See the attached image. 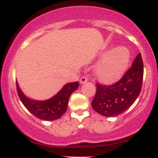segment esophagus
I'll use <instances>...</instances> for the list:
<instances>
[{
  "instance_id": "esophagus-1",
  "label": "esophagus",
  "mask_w": 158,
  "mask_h": 158,
  "mask_svg": "<svg viewBox=\"0 0 158 158\" xmlns=\"http://www.w3.org/2000/svg\"><path fill=\"white\" fill-rule=\"evenodd\" d=\"M87 81H88V78H87L85 76H82V77L80 78V79H79V82H80L81 84L84 83V82H87Z\"/></svg>"
}]
</instances>
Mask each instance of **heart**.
I'll list each match as a JSON object with an SVG mask.
<instances>
[{"mask_svg":"<svg viewBox=\"0 0 158 158\" xmlns=\"http://www.w3.org/2000/svg\"><path fill=\"white\" fill-rule=\"evenodd\" d=\"M104 58L97 65L95 75L104 83H110L123 75L130 61V52L124 47L109 49L102 54Z\"/></svg>","mask_w":158,"mask_h":158,"instance_id":"1","label":"heart"}]
</instances>
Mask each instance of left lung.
<instances>
[{"mask_svg": "<svg viewBox=\"0 0 158 158\" xmlns=\"http://www.w3.org/2000/svg\"><path fill=\"white\" fill-rule=\"evenodd\" d=\"M144 65L138 53L131 67L122 79L109 85L96 83V93L92 107L105 117H114L122 114L132 106L141 91Z\"/></svg>", "mask_w": 158, "mask_h": 158, "instance_id": "1", "label": "left lung"}]
</instances>
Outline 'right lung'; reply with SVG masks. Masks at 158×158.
<instances>
[{
	"label": "right lung",
	"mask_w": 158,
	"mask_h": 158,
	"mask_svg": "<svg viewBox=\"0 0 158 158\" xmlns=\"http://www.w3.org/2000/svg\"><path fill=\"white\" fill-rule=\"evenodd\" d=\"M79 87V82L66 84L56 95L45 101H36L27 98L17 82V91L20 101L31 114L44 121H54L63 116L67 110L71 94Z\"/></svg>",
	"instance_id": "1"
}]
</instances>
